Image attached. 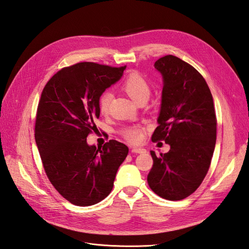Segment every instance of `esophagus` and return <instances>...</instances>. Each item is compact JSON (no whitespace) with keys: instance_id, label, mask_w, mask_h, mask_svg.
Wrapping results in <instances>:
<instances>
[{"instance_id":"obj_1","label":"esophagus","mask_w":249,"mask_h":249,"mask_svg":"<svg viewBox=\"0 0 249 249\" xmlns=\"http://www.w3.org/2000/svg\"><path fill=\"white\" fill-rule=\"evenodd\" d=\"M132 153H134V154H145L146 149L142 148V147H133Z\"/></svg>"}]
</instances>
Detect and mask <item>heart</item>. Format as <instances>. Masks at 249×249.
<instances>
[{"instance_id":"1","label":"heart","mask_w":249,"mask_h":249,"mask_svg":"<svg viewBox=\"0 0 249 249\" xmlns=\"http://www.w3.org/2000/svg\"><path fill=\"white\" fill-rule=\"evenodd\" d=\"M122 89L138 104L143 101H147L150 94V85L148 81L139 72H131L127 74L122 83ZM112 97L113 95L111 91H104L100 95L99 109L103 114H106L109 111ZM143 131H144V127L142 125L134 124L124 126L120 131V134L127 142L135 144V143H139L142 140Z\"/></svg>"}]
</instances>
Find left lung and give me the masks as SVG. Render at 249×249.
Returning a JSON list of instances; mask_svg holds the SVG:
<instances>
[{
	"label": "left lung",
	"instance_id": "left-lung-1",
	"mask_svg": "<svg viewBox=\"0 0 249 249\" xmlns=\"http://www.w3.org/2000/svg\"><path fill=\"white\" fill-rule=\"evenodd\" d=\"M155 69L163 76L162 104L154 142L165 141L169 152L157 156L147 183L160 197L180 200L191 195L207 176L216 144L217 118L206 80L179 58L167 55Z\"/></svg>",
	"mask_w": 249,
	"mask_h": 249
}]
</instances>
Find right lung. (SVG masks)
<instances>
[{"label": "right lung", "mask_w": 249, "mask_h": 249, "mask_svg": "<svg viewBox=\"0 0 249 249\" xmlns=\"http://www.w3.org/2000/svg\"><path fill=\"white\" fill-rule=\"evenodd\" d=\"M125 67L80 62L60 70L42 90L35 141L51 184L72 205L88 207L106 198L129 153L116 140L101 147L86 141L97 130L100 95L120 79Z\"/></svg>", "instance_id": "add662e5"}]
</instances>
